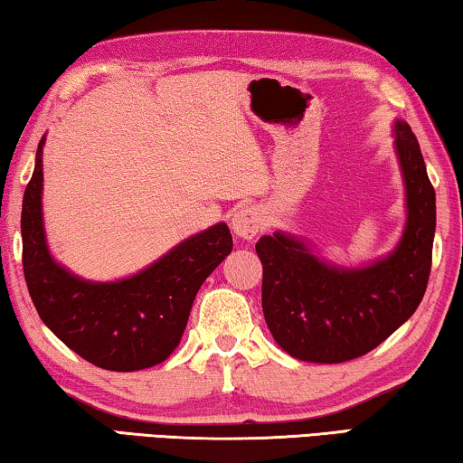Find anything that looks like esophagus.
Returning a JSON list of instances; mask_svg holds the SVG:
<instances>
[{
	"instance_id": "34e87169",
	"label": "esophagus",
	"mask_w": 463,
	"mask_h": 463,
	"mask_svg": "<svg viewBox=\"0 0 463 463\" xmlns=\"http://www.w3.org/2000/svg\"><path fill=\"white\" fill-rule=\"evenodd\" d=\"M232 231L242 239H255L263 231V216L255 206H245L234 213L232 216Z\"/></svg>"
}]
</instances>
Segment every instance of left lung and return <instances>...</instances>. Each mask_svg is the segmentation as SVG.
<instances>
[{
	"label": "left lung",
	"mask_w": 463,
	"mask_h": 463,
	"mask_svg": "<svg viewBox=\"0 0 463 463\" xmlns=\"http://www.w3.org/2000/svg\"><path fill=\"white\" fill-rule=\"evenodd\" d=\"M406 182L401 245L365 269H335L300 241L276 232L257 241L263 265L261 304L273 339L302 362L341 364L362 357L412 317L425 296L435 237V190L417 137L396 122Z\"/></svg>",
	"instance_id": "1"
}]
</instances>
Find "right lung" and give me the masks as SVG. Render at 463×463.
I'll list each match as a JSON object with an SVG mask.
<instances>
[{
    "instance_id": "add662e5",
    "label": "right lung",
    "mask_w": 463,
    "mask_h": 463,
    "mask_svg": "<svg viewBox=\"0 0 463 463\" xmlns=\"http://www.w3.org/2000/svg\"><path fill=\"white\" fill-rule=\"evenodd\" d=\"M43 143L22 202V268L38 317L90 364L137 372L171 355L194 298L232 250L224 222L184 241L151 268L114 284H90L49 255L43 231Z\"/></svg>"
}]
</instances>
